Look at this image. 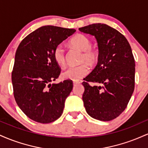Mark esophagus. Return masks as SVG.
<instances>
[{"label":"esophagus","instance_id":"34e87169","mask_svg":"<svg viewBox=\"0 0 148 148\" xmlns=\"http://www.w3.org/2000/svg\"><path fill=\"white\" fill-rule=\"evenodd\" d=\"M73 84H74V86H75V85H76V84H80V81H74V82H73Z\"/></svg>","mask_w":148,"mask_h":148}]
</instances>
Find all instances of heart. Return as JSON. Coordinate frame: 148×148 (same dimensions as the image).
Returning <instances> with one entry per match:
<instances>
[{"mask_svg":"<svg viewBox=\"0 0 148 148\" xmlns=\"http://www.w3.org/2000/svg\"><path fill=\"white\" fill-rule=\"evenodd\" d=\"M70 44L83 51L81 61H87L88 63H95L98 59V52L91 47L89 37L83 34H77L70 40ZM53 58L58 64L64 66L65 64V51L61 45H58L53 51ZM90 66L87 62H82L78 65H71L62 72V77L73 81H79L87 76L90 72Z\"/></svg>","mask_w":148,"mask_h":148,"instance_id":"heart-1","label":"heart"}]
</instances>
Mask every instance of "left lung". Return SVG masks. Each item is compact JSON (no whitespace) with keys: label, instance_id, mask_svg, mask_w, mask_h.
<instances>
[{"label":"left lung","instance_id":"8db88e82","mask_svg":"<svg viewBox=\"0 0 148 148\" xmlns=\"http://www.w3.org/2000/svg\"><path fill=\"white\" fill-rule=\"evenodd\" d=\"M94 35L99 47L95 68L85 78L83 101L92 118L110 121L125 111L135 86V60L132 49L123 34L103 23L79 28ZM89 82L99 86H90Z\"/></svg>","mask_w":148,"mask_h":148}]
</instances>
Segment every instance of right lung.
<instances>
[{
  "instance_id": "add662e5",
  "label": "right lung",
  "mask_w": 148,
  "mask_h": 148,
  "mask_svg": "<svg viewBox=\"0 0 148 148\" xmlns=\"http://www.w3.org/2000/svg\"><path fill=\"white\" fill-rule=\"evenodd\" d=\"M75 32L53 25L40 27L27 35L16 49L12 72L14 97L21 111L34 121L52 123L63 112L73 82L67 79L51 84L61 70L53 51Z\"/></svg>"
}]
</instances>
